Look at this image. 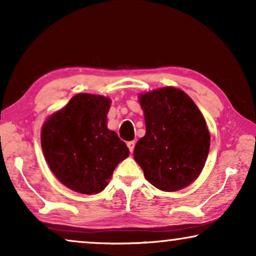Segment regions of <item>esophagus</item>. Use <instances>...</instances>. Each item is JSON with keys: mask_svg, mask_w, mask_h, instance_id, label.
<instances>
[{"mask_svg": "<svg viewBox=\"0 0 256 256\" xmlns=\"http://www.w3.org/2000/svg\"><path fill=\"white\" fill-rule=\"evenodd\" d=\"M127 146H128L129 150H130V152H134V148H135V141H129V142H127Z\"/></svg>", "mask_w": 256, "mask_h": 256, "instance_id": "34e87169", "label": "esophagus"}]
</instances>
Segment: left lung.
<instances>
[{
    "label": "left lung",
    "mask_w": 256,
    "mask_h": 256,
    "mask_svg": "<svg viewBox=\"0 0 256 256\" xmlns=\"http://www.w3.org/2000/svg\"><path fill=\"white\" fill-rule=\"evenodd\" d=\"M146 135L134 158L146 180L166 192L186 188L200 174L210 150V132L202 112L184 90L168 86L138 96Z\"/></svg>",
    "instance_id": "1"
}]
</instances>
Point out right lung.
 Returning <instances> with one entry per match:
<instances>
[{
	"label": "right lung",
	"instance_id": "obj_1",
	"mask_svg": "<svg viewBox=\"0 0 256 256\" xmlns=\"http://www.w3.org/2000/svg\"><path fill=\"white\" fill-rule=\"evenodd\" d=\"M110 98L79 93L45 120L40 132L46 163L66 188L96 194L108 185L113 171L129 149L107 128Z\"/></svg>",
	"mask_w": 256,
	"mask_h": 256
}]
</instances>
